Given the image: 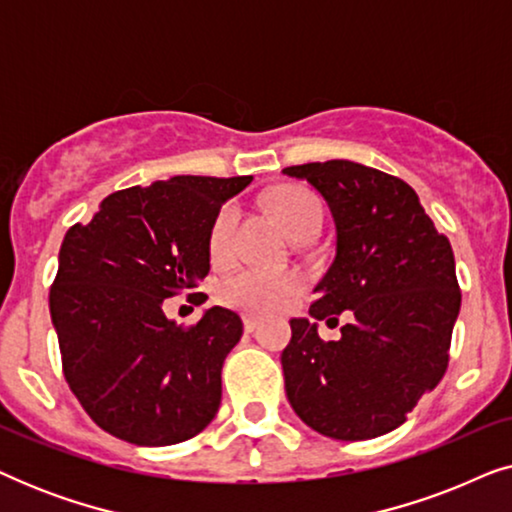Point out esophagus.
<instances>
[{
	"label": "esophagus",
	"mask_w": 512,
	"mask_h": 512,
	"mask_svg": "<svg viewBox=\"0 0 512 512\" xmlns=\"http://www.w3.org/2000/svg\"><path fill=\"white\" fill-rule=\"evenodd\" d=\"M242 324H244V331H256V328L261 326V319H258V317H242Z\"/></svg>",
	"instance_id": "obj_1"
}]
</instances>
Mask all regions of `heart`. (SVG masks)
<instances>
[{"label":"heart","mask_w":512,"mask_h":512,"mask_svg":"<svg viewBox=\"0 0 512 512\" xmlns=\"http://www.w3.org/2000/svg\"><path fill=\"white\" fill-rule=\"evenodd\" d=\"M268 207L289 237L307 228L319 230L321 209L312 193L300 191V188H279L268 198ZM237 219L240 214L235 205H226L216 214L212 237H209V249L216 261H228L233 256ZM300 291H303V279L296 272L242 270L221 284L219 298L221 303L235 307V310L272 314L284 310Z\"/></svg>","instance_id":"obj_1"}]
</instances>
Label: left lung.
<instances>
[{"mask_svg": "<svg viewBox=\"0 0 512 512\" xmlns=\"http://www.w3.org/2000/svg\"><path fill=\"white\" fill-rule=\"evenodd\" d=\"M282 172L307 181L335 223V256L314 286L310 317H349L331 342L319 338L317 321L291 319L282 352L286 398L321 436H384L445 375L461 307L450 240L391 174L352 160Z\"/></svg>", "mask_w": 512, "mask_h": 512, "instance_id": "1", "label": "left lung"}]
</instances>
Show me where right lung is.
<instances>
[{
  "mask_svg": "<svg viewBox=\"0 0 512 512\" xmlns=\"http://www.w3.org/2000/svg\"><path fill=\"white\" fill-rule=\"evenodd\" d=\"M251 179L181 174L132 186L67 230L48 305L69 389L111 436L174 445L219 412L221 368L242 319L212 307L181 328L163 303L205 279L216 214Z\"/></svg>",
  "mask_w": 512,
  "mask_h": 512,
  "instance_id": "right-lung-1",
  "label": "right lung"
}]
</instances>
